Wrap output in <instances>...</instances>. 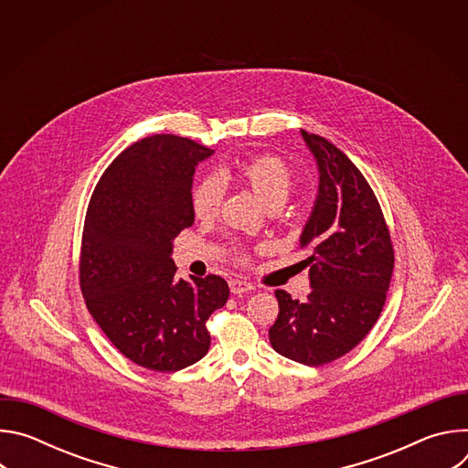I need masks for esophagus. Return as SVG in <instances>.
I'll list each match as a JSON object with an SVG mask.
<instances>
[{
  "instance_id": "esophagus-1",
  "label": "esophagus",
  "mask_w": 468,
  "mask_h": 468,
  "mask_svg": "<svg viewBox=\"0 0 468 468\" xmlns=\"http://www.w3.org/2000/svg\"><path fill=\"white\" fill-rule=\"evenodd\" d=\"M229 289H231L233 294H244V292L253 291V285L250 282H244V280H231Z\"/></svg>"
}]
</instances>
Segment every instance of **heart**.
Returning a JSON list of instances; mask_svg holds the SVG:
<instances>
[{
	"mask_svg": "<svg viewBox=\"0 0 468 468\" xmlns=\"http://www.w3.org/2000/svg\"><path fill=\"white\" fill-rule=\"evenodd\" d=\"M220 177H237L255 194L266 207L283 206L294 186V174L289 165L272 154L253 155L239 165L220 170ZM222 202V186L215 176L197 179L190 188V207L197 218H213ZM240 259H244L240 255Z\"/></svg>",
	"mask_w": 468,
	"mask_h": 468,
	"instance_id": "b5f03b06",
	"label": "heart"
}]
</instances>
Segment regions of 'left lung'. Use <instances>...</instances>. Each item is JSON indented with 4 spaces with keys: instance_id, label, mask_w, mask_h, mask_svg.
I'll list each match as a JSON object with an SVG mask.
<instances>
[{
    "instance_id": "obj_1",
    "label": "left lung",
    "mask_w": 468,
    "mask_h": 468,
    "mask_svg": "<svg viewBox=\"0 0 468 468\" xmlns=\"http://www.w3.org/2000/svg\"><path fill=\"white\" fill-rule=\"evenodd\" d=\"M318 172V196L300 237L309 251L313 291L292 300L276 291L280 314L272 348L296 363L322 367L354 350L385 305L394 248L379 202L359 168L329 141L302 129Z\"/></svg>"
}]
</instances>
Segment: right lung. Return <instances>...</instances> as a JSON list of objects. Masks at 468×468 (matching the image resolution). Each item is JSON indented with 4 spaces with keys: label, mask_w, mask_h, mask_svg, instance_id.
I'll list each match as a JSON object with an SVG mask.
<instances>
[{
    "label": "right lung",
    "mask_w": 468,
    "mask_h": 468,
    "mask_svg": "<svg viewBox=\"0 0 468 468\" xmlns=\"http://www.w3.org/2000/svg\"><path fill=\"white\" fill-rule=\"evenodd\" d=\"M213 150L176 135L146 137L103 172L89 202L80 259L85 303L133 363L176 372L202 359L209 316L229 287L209 274L177 280L172 240L192 226V176Z\"/></svg>",
    "instance_id": "obj_1"
}]
</instances>
